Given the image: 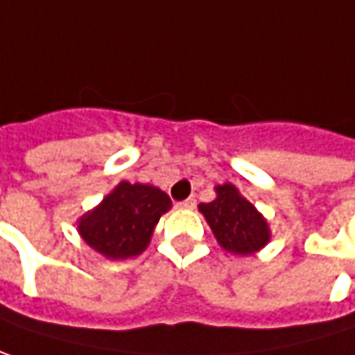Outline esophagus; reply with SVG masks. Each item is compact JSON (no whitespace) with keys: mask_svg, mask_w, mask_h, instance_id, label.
<instances>
[{"mask_svg":"<svg viewBox=\"0 0 355 355\" xmlns=\"http://www.w3.org/2000/svg\"><path fill=\"white\" fill-rule=\"evenodd\" d=\"M178 207H180V209H193V207H195V199L191 197V199H187V201L178 203Z\"/></svg>","mask_w":355,"mask_h":355,"instance_id":"1","label":"esophagus"}]
</instances>
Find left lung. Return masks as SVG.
I'll return each mask as SVG.
<instances>
[{
  "label": "left lung",
  "instance_id": "obj_1",
  "mask_svg": "<svg viewBox=\"0 0 355 355\" xmlns=\"http://www.w3.org/2000/svg\"><path fill=\"white\" fill-rule=\"evenodd\" d=\"M199 211L209 223L217 243L234 256H252L268 245L272 234L268 219L232 182L215 187V199Z\"/></svg>",
  "mask_w": 355,
  "mask_h": 355
}]
</instances>
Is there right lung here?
I'll use <instances>...</instances> for the list:
<instances>
[{"label": "right lung", "mask_w": 355, "mask_h": 355, "mask_svg": "<svg viewBox=\"0 0 355 355\" xmlns=\"http://www.w3.org/2000/svg\"><path fill=\"white\" fill-rule=\"evenodd\" d=\"M171 207L168 195L158 187L121 180L99 205L77 219V232L103 258L128 260L150 245L156 223Z\"/></svg>", "instance_id": "obj_1"}]
</instances>
